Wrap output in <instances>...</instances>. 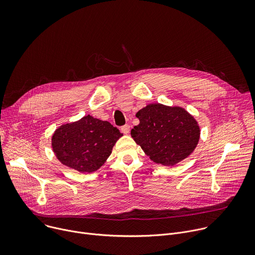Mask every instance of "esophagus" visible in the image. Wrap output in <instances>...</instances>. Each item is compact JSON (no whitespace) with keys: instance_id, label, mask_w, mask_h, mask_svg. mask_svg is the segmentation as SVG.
Wrapping results in <instances>:
<instances>
[{"instance_id":"obj_1","label":"esophagus","mask_w":255,"mask_h":255,"mask_svg":"<svg viewBox=\"0 0 255 255\" xmlns=\"http://www.w3.org/2000/svg\"><path fill=\"white\" fill-rule=\"evenodd\" d=\"M121 132L124 133V134H128V133L130 132V126H129L128 124L122 126V127H121Z\"/></svg>"}]
</instances>
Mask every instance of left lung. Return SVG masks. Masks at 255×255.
<instances>
[{
    "mask_svg": "<svg viewBox=\"0 0 255 255\" xmlns=\"http://www.w3.org/2000/svg\"><path fill=\"white\" fill-rule=\"evenodd\" d=\"M136 117L139 124L131 130V136L154 162L174 165L197 147L200 127L184 108L149 104Z\"/></svg>",
    "mask_w": 255,
    "mask_h": 255,
    "instance_id": "left-lung-1",
    "label": "left lung"
}]
</instances>
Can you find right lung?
Here are the masks:
<instances>
[{"instance_id": "obj_1", "label": "right lung", "mask_w": 255, "mask_h": 255, "mask_svg": "<svg viewBox=\"0 0 255 255\" xmlns=\"http://www.w3.org/2000/svg\"><path fill=\"white\" fill-rule=\"evenodd\" d=\"M122 135L108 121L88 115L58 127L51 145L62 164L80 172H93L105 163Z\"/></svg>"}]
</instances>
